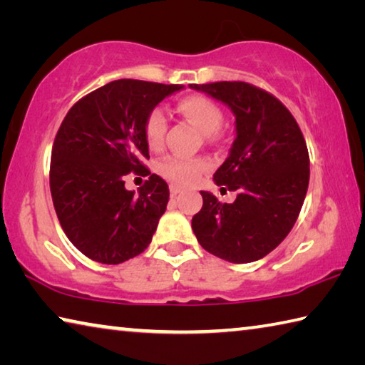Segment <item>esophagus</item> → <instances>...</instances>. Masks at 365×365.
Instances as JSON below:
<instances>
[{
    "label": "esophagus",
    "instance_id": "esophagus-1",
    "mask_svg": "<svg viewBox=\"0 0 365 365\" xmlns=\"http://www.w3.org/2000/svg\"><path fill=\"white\" fill-rule=\"evenodd\" d=\"M169 190H170V195H172V196H175V195H178V193H180V191H182V188L177 187V185H170Z\"/></svg>",
    "mask_w": 365,
    "mask_h": 365
}]
</instances>
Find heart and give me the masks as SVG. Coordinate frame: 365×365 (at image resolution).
<instances>
[{"label":"heart","mask_w":365,"mask_h":365,"mask_svg":"<svg viewBox=\"0 0 365 365\" xmlns=\"http://www.w3.org/2000/svg\"><path fill=\"white\" fill-rule=\"evenodd\" d=\"M177 110L187 117L200 130L205 133L207 141L220 138V125L224 120V113L217 103L202 95H188L177 103ZM168 119L160 108H153L143 120V137L151 150H159L164 143ZM209 170V160L206 158H180L168 156L160 159L156 165L158 174L174 185L196 183L202 174Z\"/></svg>","instance_id":"obj_1"}]
</instances>
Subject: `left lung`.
Masks as SVG:
<instances>
[{
	"label": "left lung",
	"instance_id": "1",
	"mask_svg": "<svg viewBox=\"0 0 365 365\" xmlns=\"http://www.w3.org/2000/svg\"><path fill=\"white\" fill-rule=\"evenodd\" d=\"M230 106L237 138L214 174L238 191L232 205L201 191L191 227L207 252L233 264L257 261L292 230L309 185V153L298 122L279 98L246 82L190 85Z\"/></svg>",
	"mask_w": 365,
	"mask_h": 365
}]
</instances>
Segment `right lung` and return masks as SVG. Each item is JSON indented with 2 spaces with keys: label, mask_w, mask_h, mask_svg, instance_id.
<instances>
[{
  "label": "right lung",
  "mask_w": 365,
  "mask_h": 365,
  "mask_svg": "<svg viewBox=\"0 0 365 365\" xmlns=\"http://www.w3.org/2000/svg\"><path fill=\"white\" fill-rule=\"evenodd\" d=\"M183 85L120 78L73 104L56 133L49 188L59 224L86 257L120 264L143 252L169 201V187L145 165L146 114ZM133 171L140 193L125 190Z\"/></svg>",
  "instance_id": "obj_1"
}]
</instances>
